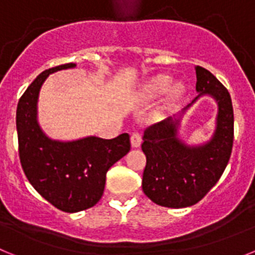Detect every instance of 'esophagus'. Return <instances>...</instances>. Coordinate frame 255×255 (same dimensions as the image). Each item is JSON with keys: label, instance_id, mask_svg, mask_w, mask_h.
I'll list each match as a JSON object with an SVG mask.
<instances>
[{"label": "esophagus", "instance_id": "34e87169", "mask_svg": "<svg viewBox=\"0 0 255 255\" xmlns=\"http://www.w3.org/2000/svg\"><path fill=\"white\" fill-rule=\"evenodd\" d=\"M130 141H131V147H134V148L140 147L141 135L139 134V132H132L131 138H130Z\"/></svg>", "mask_w": 255, "mask_h": 255}]
</instances>
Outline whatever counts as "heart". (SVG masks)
I'll list each match as a JSON object with an SVG mask.
<instances>
[{"instance_id": "obj_1", "label": "heart", "mask_w": 255, "mask_h": 255, "mask_svg": "<svg viewBox=\"0 0 255 255\" xmlns=\"http://www.w3.org/2000/svg\"><path fill=\"white\" fill-rule=\"evenodd\" d=\"M171 84V78L168 75H158L152 78L150 80L144 83L140 89V97L143 101H153L161 96L163 92L167 91L168 85ZM184 93V85L181 83H176L171 87L170 100L175 101Z\"/></svg>"}]
</instances>
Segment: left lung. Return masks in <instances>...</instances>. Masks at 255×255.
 <instances>
[{"label": "left lung", "mask_w": 255, "mask_h": 255, "mask_svg": "<svg viewBox=\"0 0 255 255\" xmlns=\"http://www.w3.org/2000/svg\"><path fill=\"white\" fill-rule=\"evenodd\" d=\"M199 94L173 117L149 126L141 149L147 157L143 191L152 202L168 208L194 206L216 185L229 163L234 143V110L229 91L204 67L195 66ZM202 95L218 102L216 130L211 140L188 146L177 136L183 112Z\"/></svg>", "instance_id": "8db88e82"}]
</instances>
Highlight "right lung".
I'll use <instances>...</instances> for the list:
<instances>
[{
    "instance_id": "obj_1",
    "label": "right lung",
    "mask_w": 255,
    "mask_h": 255,
    "mask_svg": "<svg viewBox=\"0 0 255 255\" xmlns=\"http://www.w3.org/2000/svg\"><path fill=\"white\" fill-rule=\"evenodd\" d=\"M75 66L60 65L39 74L21 96L16 110L19 155L26 179L47 202L67 213L96 206L105 190L107 171L130 150L126 132L114 139L87 136L60 141L40 129L37 119L40 87L49 74Z\"/></svg>"
}]
</instances>
